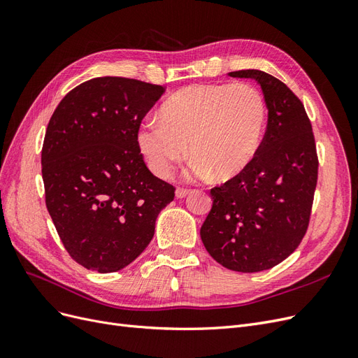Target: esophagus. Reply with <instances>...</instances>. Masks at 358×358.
Listing matches in <instances>:
<instances>
[{
    "label": "esophagus",
    "instance_id": "esophagus-1",
    "mask_svg": "<svg viewBox=\"0 0 358 358\" xmlns=\"http://www.w3.org/2000/svg\"><path fill=\"white\" fill-rule=\"evenodd\" d=\"M189 189H185V188H178L176 189V199H185L187 196H189Z\"/></svg>",
    "mask_w": 358,
    "mask_h": 358
}]
</instances>
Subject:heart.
Wrapping results in <instances>:
<instances>
[{
    "label": "heart",
    "mask_w": 358,
    "mask_h": 358,
    "mask_svg": "<svg viewBox=\"0 0 358 358\" xmlns=\"http://www.w3.org/2000/svg\"><path fill=\"white\" fill-rule=\"evenodd\" d=\"M161 119L137 131V148L149 170L167 178L176 162L194 157L189 176L230 180L255 158L266 127V101L249 83L187 86L162 103Z\"/></svg>",
    "instance_id": "1"
}]
</instances>
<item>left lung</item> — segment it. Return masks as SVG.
<instances>
[{
    "label": "left lung",
    "mask_w": 358,
    "mask_h": 358,
    "mask_svg": "<svg viewBox=\"0 0 358 358\" xmlns=\"http://www.w3.org/2000/svg\"><path fill=\"white\" fill-rule=\"evenodd\" d=\"M262 86L267 129L239 176L210 189L212 209L201 242L215 262L242 273L272 268L296 251L306 233L318 158L305 106L285 83L262 70L229 73Z\"/></svg>",
    "instance_id": "obj_1"
}]
</instances>
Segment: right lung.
<instances>
[{"instance_id": "1", "label": "right lung", "mask_w": 358, "mask_h": 358, "mask_svg": "<svg viewBox=\"0 0 358 358\" xmlns=\"http://www.w3.org/2000/svg\"><path fill=\"white\" fill-rule=\"evenodd\" d=\"M159 85L95 78L53 112L41 149L46 208L70 257L117 272L145 251L175 188L146 167L140 122L164 94Z\"/></svg>"}]
</instances>
